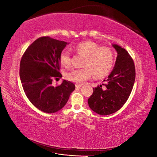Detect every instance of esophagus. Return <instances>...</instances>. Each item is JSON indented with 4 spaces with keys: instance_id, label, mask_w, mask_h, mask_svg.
<instances>
[{
    "instance_id": "esophagus-1",
    "label": "esophagus",
    "mask_w": 157,
    "mask_h": 157,
    "mask_svg": "<svg viewBox=\"0 0 157 157\" xmlns=\"http://www.w3.org/2000/svg\"><path fill=\"white\" fill-rule=\"evenodd\" d=\"M75 86H76V88H80L82 86V84H76Z\"/></svg>"
}]
</instances>
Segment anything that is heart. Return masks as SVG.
<instances>
[{"mask_svg": "<svg viewBox=\"0 0 157 157\" xmlns=\"http://www.w3.org/2000/svg\"><path fill=\"white\" fill-rule=\"evenodd\" d=\"M73 48L84 58L82 68L72 69L66 72L65 77L70 81L81 83L92 75L95 78H101L110 73L113 67L115 55L109 47H99L95 42L86 40L79 42ZM59 59L61 65L69 67L71 64L70 52L67 50H62Z\"/></svg>", "mask_w": 157, "mask_h": 157, "instance_id": "heart-1", "label": "heart"}]
</instances>
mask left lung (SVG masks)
Here are the masks:
<instances>
[{
  "mask_svg": "<svg viewBox=\"0 0 157 157\" xmlns=\"http://www.w3.org/2000/svg\"><path fill=\"white\" fill-rule=\"evenodd\" d=\"M117 52L115 65L105 84L94 88L88 99L90 108L101 115L115 113L124 105L132 90L136 78L134 61L128 52L117 44H113Z\"/></svg>",
  "mask_w": 157,
  "mask_h": 157,
  "instance_id": "left-lung-1",
  "label": "left lung"
}]
</instances>
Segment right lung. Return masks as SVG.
Masks as SVG:
<instances>
[{"label": "right lung", "mask_w": 157, "mask_h": 157, "mask_svg": "<svg viewBox=\"0 0 157 157\" xmlns=\"http://www.w3.org/2000/svg\"><path fill=\"white\" fill-rule=\"evenodd\" d=\"M67 42L42 36L35 40L23 54L20 77L27 98L38 109L46 113L59 111L67 103L75 85L63 80L59 86L52 85L59 73V54Z\"/></svg>", "instance_id": "add662e5"}]
</instances>
